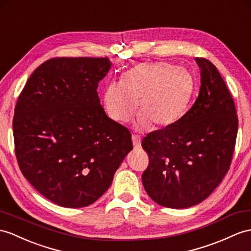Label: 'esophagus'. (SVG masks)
<instances>
[{
  "instance_id": "esophagus-1",
  "label": "esophagus",
  "mask_w": 251,
  "mask_h": 251,
  "mask_svg": "<svg viewBox=\"0 0 251 251\" xmlns=\"http://www.w3.org/2000/svg\"><path fill=\"white\" fill-rule=\"evenodd\" d=\"M132 140L134 148H140V146H142V138H140V136L132 135Z\"/></svg>"
}]
</instances>
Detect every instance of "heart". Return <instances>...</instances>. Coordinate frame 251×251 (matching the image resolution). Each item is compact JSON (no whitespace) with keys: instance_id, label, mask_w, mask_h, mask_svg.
I'll list each match as a JSON object with an SVG mask.
<instances>
[{"instance_id":"obj_1","label":"heart","mask_w":251,"mask_h":251,"mask_svg":"<svg viewBox=\"0 0 251 251\" xmlns=\"http://www.w3.org/2000/svg\"><path fill=\"white\" fill-rule=\"evenodd\" d=\"M194 90V76L184 67L142 63L125 73L121 84L107 85L103 107L112 120L124 124L135 114L137 104L140 126L165 127L186 113Z\"/></svg>"}]
</instances>
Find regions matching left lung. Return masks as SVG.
<instances>
[{
	"label": "left lung",
	"instance_id": "1",
	"mask_svg": "<svg viewBox=\"0 0 251 251\" xmlns=\"http://www.w3.org/2000/svg\"><path fill=\"white\" fill-rule=\"evenodd\" d=\"M195 60L201 76L196 102L176 124L142 142L149 154L143 185L154 202L172 209L209 197L229 170L235 147L238 120L227 85L210 60Z\"/></svg>",
	"mask_w": 251,
	"mask_h": 251
}]
</instances>
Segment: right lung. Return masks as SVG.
<instances>
[{
	"mask_svg": "<svg viewBox=\"0 0 251 251\" xmlns=\"http://www.w3.org/2000/svg\"><path fill=\"white\" fill-rule=\"evenodd\" d=\"M111 67L107 57L49 59L18 98V164L30 184L60 206L94 203L133 149L130 131L108 117L98 97Z\"/></svg>",
	"mask_w": 251,
	"mask_h": 251,
	"instance_id": "obj_1",
	"label": "right lung"
}]
</instances>
